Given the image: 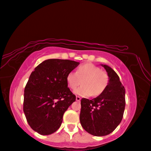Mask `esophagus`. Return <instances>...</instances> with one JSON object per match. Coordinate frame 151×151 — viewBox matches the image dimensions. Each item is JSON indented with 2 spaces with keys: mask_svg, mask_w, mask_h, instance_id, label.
Wrapping results in <instances>:
<instances>
[{
  "mask_svg": "<svg viewBox=\"0 0 151 151\" xmlns=\"http://www.w3.org/2000/svg\"><path fill=\"white\" fill-rule=\"evenodd\" d=\"M76 101H81V97L78 96H76Z\"/></svg>",
  "mask_w": 151,
  "mask_h": 151,
  "instance_id": "34e87169",
  "label": "esophagus"
}]
</instances>
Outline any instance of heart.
I'll list each match as a JSON object with an SVG mask.
<instances>
[{
  "instance_id": "obj_1",
  "label": "heart",
  "mask_w": 151,
  "mask_h": 151,
  "mask_svg": "<svg viewBox=\"0 0 151 151\" xmlns=\"http://www.w3.org/2000/svg\"><path fill=\"white\" fill-rule=\"evenodd\" d=\"M109 80L108 74L92 63L81 65L76 73L70 72L66 78L68 87L72 90H75L81 83L83 84L75 90V93L84 97L91 95L99 96L107 88Z\"/></svg>"
}]
</instances>
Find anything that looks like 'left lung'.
<instances>
[{
	"instance_id": "1",
	"label": "left lung",
	"mask_w": 151,
	"mask_h": 151,
	"mask_svg": "<svg viewBox=\"0 0 151 151\" xmlns=\"http://www.w3.org/2000/svg\"><path fill=\"white\" fill-rule=\"evenodd\" d=\"M109 75V83L99 96L82 99L80 122L94 136H105L115 130L122 121L125 108V89L111 68L101 65Z\"/></svg>"
}]
</instances>
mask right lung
Here are the masks:
<instances>
[{"label": "right lung", "instance_id": "obj_1", "mask_svg": "<svg viewBox=\"0 0 151 151\" xmlns=\"http://www.w3.org/2000/svg\"><path fill=\"white\" fill-rule=\"evenodd\" d=\"M79 63L68 59L44 61L31 73L25 86L23 111L31 129L40 135L55 132L76 96L68 88V74Z\"/></svg>", "mask_w": 151, "mask_h": 151}]
</instances>
